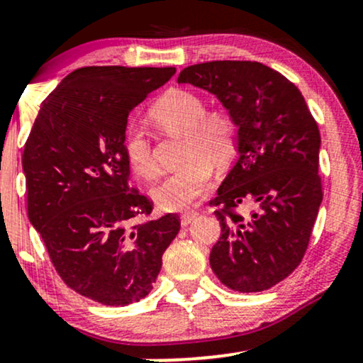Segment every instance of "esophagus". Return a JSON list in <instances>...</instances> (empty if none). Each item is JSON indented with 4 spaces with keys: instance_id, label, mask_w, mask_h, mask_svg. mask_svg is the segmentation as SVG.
<instances>
[{
    "instance_id": "esophagus-1",
    "label": "esophagus",
    "mask_w": 363,
    "mask_h": 363,
    "mask_svg": "<svg viewBox=\"0 0 363 363\" xmlns=\"http://www.w3.org/2000/svg\"><path fill=\"white\" fill-rule=\"evenodd\" d=\"M196 216H198V211H186V213H182V215H181V223H182V227H187V225L193 222Z\"/></svg>"
}]
</instances>
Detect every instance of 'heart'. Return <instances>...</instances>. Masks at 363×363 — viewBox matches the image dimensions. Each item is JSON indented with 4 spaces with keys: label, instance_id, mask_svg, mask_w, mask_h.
<instances>
[{
    "label": "heart",
    "instance_id": "heart-1",
    "mask_svg": "<svg viewBox=\"0 0 363 363\" xmlns=\"http://www.w3.org/2000/svg\"><path fill=\"white\" fill-rule=\"evenodd\" d=\"M152 118L170 135L182 136L181 162H187L153 191L164 210H182L208 189L211 167H222L235 153V121L223 109L206 111L203 97L189 90L174 89L152 107ZM124 150L131 169L138 176L155 177L158 167L148 136L138 128L126 133Z\"/></svg>",
    "mask_w": 363,
    "mask_h": 363
}]
</instances>
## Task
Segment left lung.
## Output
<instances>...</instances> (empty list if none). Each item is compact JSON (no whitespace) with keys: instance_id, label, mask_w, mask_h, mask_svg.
<instances>
[{"instance_id":"left-lung-1","label":"left lung","mask_w":363,"mask_h":363,"mask_svg":"<svg viewBox=\"0 0 363 363\" xmlns=\"http://www.w3.org/2000/svg\"><path fill=\"white\" fill-rule=\"evenodd\" d=\"M177 83L213 94L237 126L239 155L211 201L222 227L211 269L235 291L272 289L301 264L323 201L318 124L301 90L261 62H199Z\"/></svg>"}]
</instances>
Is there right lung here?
<instances>
[{
  "instance_id": "1",
  "label": "right lung",
  "mask_w": 363,
  "mask_h": 363,
  "mask_svg": "<svg viewBox=\"0 0 363 363\" xmlns=\"http://www.w3.org/2000/svg\"><path fill=\"white\" fill-rule=\"evenodd\" d=\"M176 68L86 66L45 99L23 148L28 220L54 268L83 297L123 307L147 297L181 222L129 187V112Z\"/></svg>"
}]
</instances>
